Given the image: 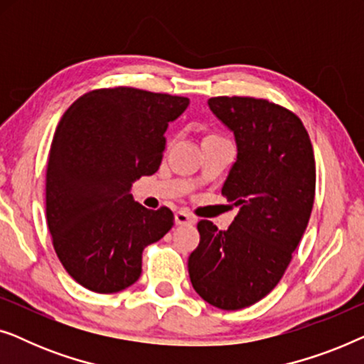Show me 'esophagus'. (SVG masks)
I'll return each instance as SVG.
<instances>
[{
    "mask_svg": "<svg viewBox=\"0 0 364 364\" xmlns=\"http://www.w3.org/2000/svg\"><path fill=\"white\" fill-rule=\"evenodd\" d=\"M196 222L192 215H188L186 210H178L176 212V223L177 225H192Z\"/></svg>",
    "mask_w": 364,
    "mask_h": 364,
    "instance_id": "1",
    "label": "esophagus"
}]
</instances>
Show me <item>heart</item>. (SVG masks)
<instances>
[{"label": "heart", "mask_w": 364, "mask_h": 364, "mask_svg": "<svg viewBox=\"0 0 364 364\" xmlns=\"http://www.w3.org/2000/svg\"><path fill=\"white\" fill-rule=\"evenodd\" d=\"M210 136H213V134H210ZM207 137H208V136H207Z\"/></svg>", "instance_id": "b5f03b06"}]
</instances>
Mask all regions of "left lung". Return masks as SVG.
<instances>
[{
	"instance_id": "left-lung-1",
	"label": "left lung",
	"mask_w": 364,
	"mask_h": 364,
	"mask_svg": "<svg viewBox=\"0 0 364 364\" xmlns=\"http://www.w3.org/2000/svg\"><path fill=\"white\" fill-rule=\"evenodd\" d=\"M208 107L235 136L222 193L240 210L227 230L197 223L188 275L212 306L240 310L267 296L290 265L315 202V156L300 117L275 102L218 96Z\"/></svg>"
}]
</instances>
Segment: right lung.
Instances as JSON below:
<instances>
[{
  "instance_id": "1",
  "label": "right lung",
  "mask_w": 364,
  "mask_h": 364,
  "mask_svg": "<svg viewBox=\"0 0 364 364\" xmlns=\"http://www.w3.org/2000/svg\"><path fill=\"white\" fill-rule=\"evenodd\" d=\"M187 106V97L117 86L86 92L59 121L46 171L48 227L59 262L87 290L136 283L142 250L172 228L171 208L149 210L131 187L157 172L164 132Z\"/></svg>"
}]
</instances>
